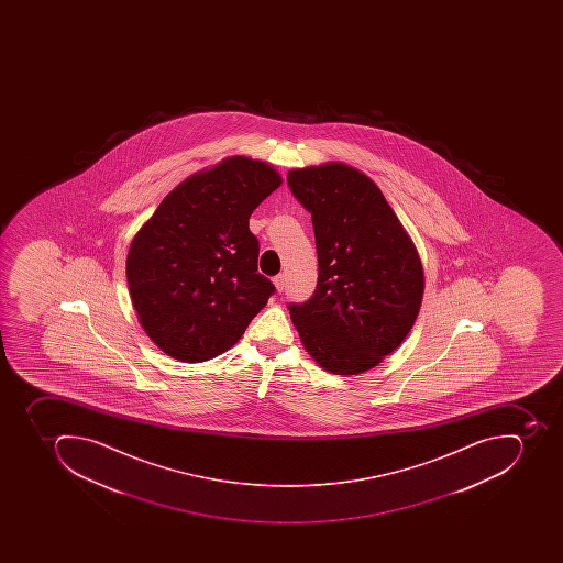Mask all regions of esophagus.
<instances>
[{
  "instance_id": "obj_1",
  "label": "esophagus",
  "mask_w": 563,
  "mask_h": 563,
  "mask_svg": "<svg viewBox=\"0 0 563 563\" xmlns=\"http://www.w3.org/2000/svg\"><path fill=\"white\" fill-rule=\"evenodd\" d=\"M273 284H275L276 290H278V292H284L285 276L284 275L275 276V278H273Z\"/></svg>"
}]
</instances>
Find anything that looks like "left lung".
Here are the masks:
<instances>
[{
  "mask_svg": "<svg viewBox=\"0 0 563 563\" xmlns=\"http://www.w3.org/2000/svg\"><path fill=\"white\" fill-rule=\"evenodd\" d=\"M288 186L311 213L319 282L290 305L306 352L334 375H358L395 352L416 322L424 271L372 177L341 162L292 168Z\"/></svg>",
  "mask_w": 563,
  "mask_h": 563,
  "instance_id": "8db88e82",
  "label": "left lung"
}]
</instances>
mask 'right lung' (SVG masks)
<instances>
[{
  "mask_svg": "<svg viewBox=\"0 0 563 563\" xmlns=\"http://www.w3.org/2000/svg\"><path fill=\"white\" fill-rule=\"evenodd\" d=\"M282 185L273 165L229 156L174 188L126 257L137 319L162 352L202 363L234 346L275 285L257 273L253 209Z\"/></svg>",
  "mask_w": 563,
  "mask_h": 563,
  "instance_id": "obj_1",
  "label": "right lung"
}]
</instances>
